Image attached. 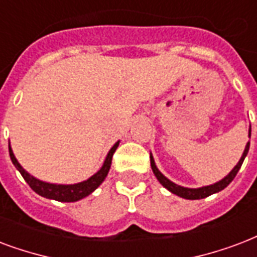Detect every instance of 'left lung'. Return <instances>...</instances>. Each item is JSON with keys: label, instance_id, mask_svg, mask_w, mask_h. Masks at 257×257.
<instances>
[{"label": "left lung", "instance_id": "left-lung-1", "mask_svg": "<svg viewBox=\"0 0 257 257\" xmlns=\"http://www.w3.org/2000/svg\"><path fill=\"white\" fill-rule=\"evenodd\" d=\"M248 136H249L250 139V125H249V132H248ZM248 151H249V142L246 143L245 150H244V152H242L241 158H240V160H238V163L234 166V168H233L232 171L229 172L228 175L225 176V178H222L221 181L213 183V185L203 186V187H198V189L183 187V186L176 185V183L170 181L168 178H166V176L159 171V168L156 167L152 154H151L150 156L151 167H152V171H154L155 176H156V178H158V181L160 182V185L163 186V187H166L168 191H171L172 194H175V195H178V197H181V198H185V199H202L209 197V195H211V194H215V193H218V191H221V190H224L225 187H226V186H228L233 179H234V176L237 175L238 170L241 168V164L242 162H244V159H245Z\"/></svg>", "mask_w": 257, "mask_h": 257}]
</instances>
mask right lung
I'll return each instance as SVG.
<instances>
[{
    "instance_id": "add662e5",
    "label": "right lung",
    "mask_w": 257,
    "mask_h": 257,
    "mask_svg": "<svg viewBox=\"0 0 257 257\" xmlns=\"http://www.w3.org/2000/svg\"><path fill=\"white\" fill-rule=\"evenodd\" d=\"M120 144V140L115 143L114 146L111 147L110 151L107 152L105 162H103L102 167L99 168L94 175H91L89 179H86L79 183H74V185H56V183H48V182H43L40 179H37L35 176H32L28 171H25L24 168L21 167V164L17 162L15 154L12 151L11 143H9V155H11L12 163L15 164V167L20 171V174L23 175L25 182L28 183L29 187L37 193L39 195H42L44 198L55 199L59 202H76L79 199L85 198L87 195L93 193L94 190L97 189L98 186L101 185L105 178L107 176V172L110 170L111 166V158L113 154L117 150V147Z\"/></svg>"
}]
</instances>
